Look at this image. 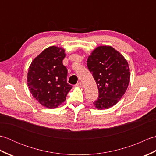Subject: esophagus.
Instances as JSON below:
<instances>
[{
  "label": "esophagus",
  "instance_id": "esophagus-1",
  "mask_svg": "<svg viewBox=\"0 0 156 156\" xmlns=\"http://www.w3.org/2000/svg\"><path fill=\"white\" fill-rule=\"evenodd\" d=\"M76 87H78V88H82V84L81 82H78V83L76 85Z\"/></svg>",
  "mask_w": 156,
  "mask_h": 156
}]
</instances>
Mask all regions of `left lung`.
I'll list each match as a JSON object with an SVG mask.
<instances>
[{"mask_svg": "<svg viewBox=\"0 0 156 156\" xmlns=\"http://www.w3.org/2000/svg\"><path fill=\"white\" fill-rule=\"evenodd\" d=\"M87 66L99 92L94 107L98 110L113 107L125 93L130 81L127 59L111 46L101 45L88 56Z\"/></svg>", "mask_w": 156, "mask_h": 156, "instance_id": "left-lung-1", "label": "left lung"}]
</instances>
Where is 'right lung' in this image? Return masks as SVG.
<instances>
[{
	"label": "right lung",
	"mask_w": 156,
	"mask_h": 156,
	"mask_svg": "<svg viewBox=\"0 0 156 156\" xmlns=\"http://www.w3.org/2000/svg\"><path fill=\"white\" fill-rule=\"evenodd\" d=\"M65 57L64 48L50 46L29 66L27 78L29 91L36 101L48 108L58 107L72 89L67 83V69L62 63Z\"/></svg>",
	"instance_id": "right-lung-1"
}]
</instances>
